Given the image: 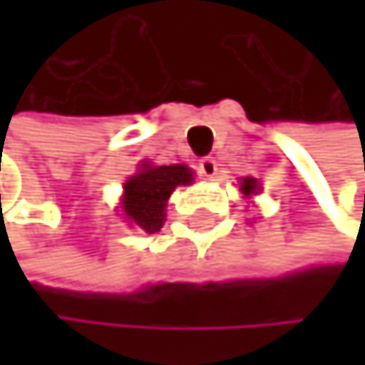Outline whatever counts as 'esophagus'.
<instances>
[{
  "label": "esophagus",
  "mask_w": 365,
  "mask_h": 365,
  "mask_svg": "<svg viewBox=\"0 0 365 365\" xmlns=\"http://www.w3.org/2000/svg\"><path fill=\"white\" fill-rule=\"evenodd\" d=\"M217 170H219V164H217L215 158H203V160H199V173H201L203 177L215 179Z\"/></svg>",
  "instance_id": "34e87169"
}]
</instances>
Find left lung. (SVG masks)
<instances>
[{"instance_id": "left-lung-1", "label": "left lung", "mask_w": 365, "mask_h": 365, "mask_svg": "<svg viewBox=\"0 0 365 365\" xmlns=\"http://www.w3.org/2000/svg\"><path fill=\"white\" fill-rule=\"evenodd\" d=\"M241 190H243V195H256V190H258V181H256L254 177H245V179H243V184H241Z\"/></svg>"}]
</instances>
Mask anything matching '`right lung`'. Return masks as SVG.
Here are the masks:
<instances>
[{
    "label": "right lung",
    "mask_w": 365,
    "mask_h": 365,
    "mask_svg": "<svg viewBox=\"0 0 365 365\" xmlns=\"http://www.w3.org/2000/svg\"><path fill=\"white\" fill-rule=\"evenodd\" d=\"M192 181L190 168L184 164L173 166H142L124 184V212L146 234H155L164 225V207L177 186Z\"/></svg>",
    "instance_id": "add662e5"
}]
</instances>
